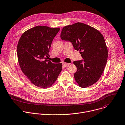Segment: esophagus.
Listing matches in <instances>:
<instances>
[{"label": "esophagus", "instance_id": "1", "mask_svg": "<svg viewBox=\"0 0 125 125\" xmlns=\"http://www.w3.org/2000/svg\"><path fill=\"white\" fill-rule=\"evenodd\" d=\"M63 65L64 66H68L70 65V63H63Z\"/></svg>", "mask_w": 125, "mask_h": 125}]
</instances>
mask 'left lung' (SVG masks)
Returning a JSON list of instances; mask_svg holds the SVG:
<instances>
[{
  "mask_svg": "<svg viewBox=\"0 0 125 125\" xmlns=\"http://www.w3.org/2000/svg\"><path fill=\"white\" fill-rule=\"evenodd\" d=\"M60 37L70 41L84 59L73 62L77 69L74 75L77 83L82 88L95 84L103 73L107 61L108 48L103 36L96 28L77 22L64 27Z\"/></svg>",
  "mask_w": 125,
  "mask_h": 125,
  "instance_id": "obj_1",
  "label": "left lung"
}]
</instances>
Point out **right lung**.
Here are the masks:
<instances>
[{"label":"right lung","mask_w":125,"mask_h":125,"mask_svg":"<svg viewBox=\"0 0 125 125\" xmlns=\"http://www.w3.org/2000/svg\"><path fill=\"white\" fill-rule=\"evenodd\" d=\"M59 30V28L37 26L24 32L18 41L19 66L37 87L45 89L52 86L62 70V63L55 64L47 59L52 41Z\"/></svg>","instance_id":"1"}]
</instances>
